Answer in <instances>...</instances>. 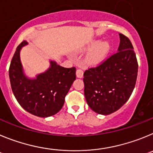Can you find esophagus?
Instances as JSON below:
<instances>
[{
  "mask_svg": "<svg viewBox=\"0 0 153 153\" xmlns=\"http://www.w3.org/2000/svg\"><path fill=\"white\" fill-rule=\"evenodd\" d=\"M83 70L82 68H78L76 70V75L78 78H82L83 77Z\"/></svg>",
  "mask_w": 153,
  "mask_h": 153,
  "instance_id": "esophagus-1",
  "label": "esophagus"
}]
</instances>
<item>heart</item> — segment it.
I'll return each instance as SVG.
<instances>
[{
	"label": "heart",
	"instance_id": "obj_1",
	"mask_svg": "<svg viewBox=\"0 0 153 153\" xmlns=\"http://www.w3.org/2000/svg\"><path fill=\"white\" fill-rule=\"evenodd\" d=\"M97 44H98V42L95 41V42H93L92 43H91L88 46V49H91L94 47H96L91 51V53L88 58L89 61L91 62H96L100 61L107 54L110 49L108 42H102L99 43L98 45H97Z\"/></svg>",
	"mask_w": 153,
	"mask_h": 153
}]
</instances>
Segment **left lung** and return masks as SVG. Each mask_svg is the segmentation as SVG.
<instances>
[{
	"label": "left lung",
	"instance_id": "8db88e82",
	"mask_svg": "<svg viewBox=\"0 0 153 153\" xmlns=\"http://www.w3.org/2000/svg\"><path fill=\"white\" fill-rule=\"evenodd\" d=\"M118 51L84 72L85 96L94 112L108 115L130 98L137 82L138 62L128 37L120 33Z\"/></svg>",
	"mask_w": 153,
	"mask_h": 153
}]
</instances>
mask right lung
<instances>
[{
  "label": "right lung",
  "mask_w": 153,
  "mask_h": 153,
  "mask_svg": "<svg viewBox=\"0 0 153 153\" xmlns=\"http://www.w3.org/2000/svg\"><path fill=\"white\" fill-rule=\"evenodd\" d=\"M27 42L17 46L9 68L12 91L17 102L27 112L40 117L57 114L64 105L65 97L76 79L75 67L64 68L54 61L50 68L35 79H29L23 72L20 51Z\"/></svg>",
  "instance_id": "1"
}]
</instances>
